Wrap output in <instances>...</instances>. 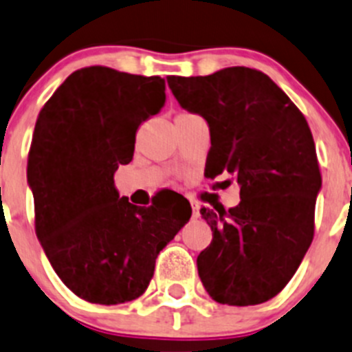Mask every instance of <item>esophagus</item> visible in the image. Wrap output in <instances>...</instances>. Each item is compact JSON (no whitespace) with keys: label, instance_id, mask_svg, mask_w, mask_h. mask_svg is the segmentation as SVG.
I'll use <instances>...</instances> for the list:
<instances>
[{"label":"esophagus","instance_id":"1","mask_svg":"<svg viewBox=\"0 0 352 352\" xmlns=\"http://www.w3.org/2000/svg\"><path fill=\"white\" fill-rule=\"evenodd\" d=\"M190 206H192V217L194 218L199 217V206H197L196 201H190Z\"/></svg>","mask_w":352,"mask_h":352}]
</instances>
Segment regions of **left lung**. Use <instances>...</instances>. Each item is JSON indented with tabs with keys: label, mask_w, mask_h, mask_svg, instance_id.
Segmentation results:
<instances>
[{
	"label": "left lung",
	"mask_w": 352,
	"mask_h": 352,
	"mask_svg": "<svg viewBox=\"0 0 352 352\" xmlns=\"http://www.w3.org/2000/svg\"><path fill=\"white\" fill-rule=\"evenodd\" d=\"M166 82L180 107L210 125L206 175L228 172L241 186L235 208H201L213 232L197 256L201 282L220 305L268 301L289 284L315 235L322 173L308 122L254 68Z\"/></svg>",
	"instance_id": "8db88e82"
}]
</instances>
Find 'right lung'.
<instances>
[{
  "label": "right lung",
  "mask_w": 352,
  "mask_h": 352,
  "mask_svg": "<svg viewBox=\"0 0 352 352\" xmlns=\"http://www.w3.org/2000/svg\"><path fill=\"white\" fill-rule=\"evenodd\" d=\"M163 104L162 77L94 65L68 75L41 108L27 160L36 235L84 301L110 306L144 294L160 251L192 213L182 199L135 206L115 189L139 125Z\"/></svg>",
  "instance_id": "add662e5"
}]
</instances>
